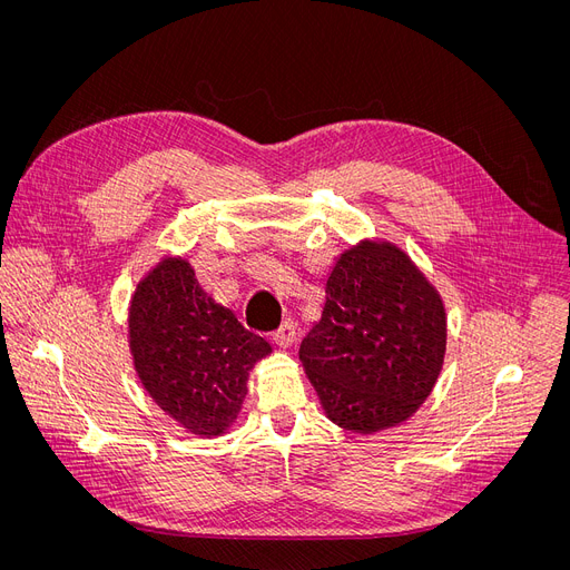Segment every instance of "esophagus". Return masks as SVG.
<instances>
[{
  "instance_id": "obj_1",
  "label": "esophagus",
  "mask_w": 570,
  "mask_h": 570,
  "mask_svg": "<svg viewBox=\"0 0 570 570\" xmlns=\"http://www.w3.org/2000/svg\"><path fill=\"white\" fill-rule=\"evenodd\" d=\"M295 323L288 318V321H284L282 325H279V330L275 332V343L279 345V347H291L293 343H295Z\"/></svg>"
}]
</instances>
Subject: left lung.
<instances>
[{
  "label": "left lung",
  "instance_id": "obj_1",
  "mask_svg": "<svg viewBox=\"0 0 570 570\" xmlns=\"http://www.w3.org/2000/svg\"><path fill=\"white\" fill-rule=\"evenodd\" d=\"M445 306L419 266L393 243L361 240L330 271L321 321L299 361L327 419L373 434L404 423L443 368Z\"/></svg>",
  "mask_w": 570,
  "mask_h": 570
}]
</instances>
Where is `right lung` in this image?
Here are the masks:
<instances>
[{
	"label": "right lung",
	"mask_w": 570,
	"mask_h": 570,
	"mask_svg": "<svg viewBox=\"0 0 570 570\" xmlns=\"http://www.w3.org/2000/svg\"><path fill=\"white\" fill-rule=\"evenodd\" d=\"M129 350L140 384L170 419L197 436L236 421L247 377L271 343L206 293L181 256H166L136 286Z\"/></svg>",
	"instance_id": "1"
}]
</instances>
